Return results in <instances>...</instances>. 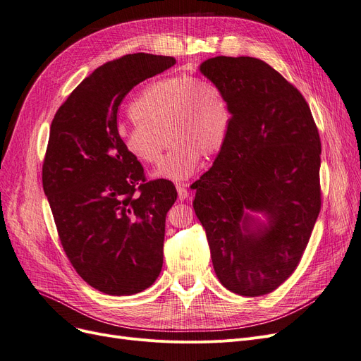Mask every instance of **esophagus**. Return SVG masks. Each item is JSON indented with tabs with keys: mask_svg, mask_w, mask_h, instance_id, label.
Masks as SVG:
<instances>
[{
	"mask_svg": "<svg viewBox=\"0 0 361 361\" xmlns=\"http://www.w3.org/2000/svg\"><path fill=\"white\" fill-rule=\"evenodd\" d=\"M176 190H178V197L179 200H186L190 197V191H188V186L185 183H178L176 185Z\"/></svg>",
	"mask_w": 361,
	"mask_h": 361,
	"instance_id": "esophagus-1",
	"label": "esophagus"
}]
</instances>
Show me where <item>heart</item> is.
Instances as JSON below:
<instances>
[{
	"label": "heart",
	"instance_id": "obj_1",
	"mask_svg": "<svg viewBox=\"0 0 361 361\" xmlns=\"http://www.w3.org/2000/svg\"><path fill=\"white\" fill-rule=\"evenodd\" d=\"M130 124L118 135L124 149L143 164H157V178L183 180L197 169L201 155L210 158L226 142L231 112L221 93L194 77H169L148 84L130 108Z\"/></svg>",
	"mask_w": 361,
	"mask_h": 361
}]
</instances>
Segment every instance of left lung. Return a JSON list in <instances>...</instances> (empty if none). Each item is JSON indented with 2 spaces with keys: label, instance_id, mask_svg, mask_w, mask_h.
<instances>
[{
  "label": "left lung",
  "instance_id": "obj_1",
  "mask_svg": "<svg viewBox=\"0 0 361 361\" xmlns=\"http://www.w3.org/2000/svg\"><path fill=\"white\" fill-rule=\"evenodd\" d=\"M200 71L231 112L226 142L191 188L216 276L233 293L256 298L295 272L322 209V140L305 97L255 57L216 56ZM244 209L262 211L254 223Z\"/></svg>",
  "mask_w": 361,
  "mask_h": 361
}]
</instances>
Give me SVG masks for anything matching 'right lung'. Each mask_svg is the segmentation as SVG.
<instances>
[{
    "instance_id": "1",
    "label": "right lung",
    "mask_w": 361,
    "mask_h": 361,
    "mask_svg": "<svg viewBox=\"0 0 361 361\" xmlns=\"http://www.w3.org/2000/svg\"><path fill=\"white\" fill-rule=\"evenodd\" d=\"M176 63L126 54L84 78L57 109L42 163V188L71 265L96 290L135 295L160 276L166 214L178 192L147 180L120 139L117 114L135 85Z\"/></svg>"
}]
</instances>
